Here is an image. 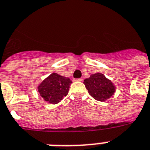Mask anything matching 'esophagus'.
Returning a JSON list of instances; mask_svg holds the SVG:
<instances>
[{
  "instance_id": "34e87169",
  "label": "esophagus",
  "mask_w": 150,
  "mask_h": 150,
  "mask_svg": "<svg viewBox=\"0 0 150 150\" xmlns=\"http://www.w3.org/2000/svg\"><path fill=\"white\" fill-rule=\"evenodd\" d=\"M74 81H80V82H81V81H83V79H82V78H79V79H75V80H74Z\"/></svg>"
}]
</instances>
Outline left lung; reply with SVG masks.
<instances>
[{
    "label": "left lung",
    "instance_id": "8db88e82",
    "mask_svg": "<svg viewBox=\"0 0 150 150\" xmlns=\"http://www.w3.org/2000/svg\"><path fill=\"white\" fill-rule=\"evenodd\" d=\"M83 83L90 96L101 102L110 98L116 91L114 84L101 73L91 74L90 77L84 80Z\"/></svg>",
    "mask_w": 150,
    "mask_h": 150
}]
</instances>
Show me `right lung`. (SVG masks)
Returning a JSON list of instances; mask_svg holds the SVG:
<instances>
[{
    "label": "right lung",
    "instance_id": "obj_1",
    "mask_svg": "<svg viewBox=\"0 0 150 150\" xmlns=\"http://www.w3.org/2000/svg\"><path fill=\"white\" fill-rule=\"evenodd\" d=\"M71 83L70 78L53 73L38 85V93L46 102L57 104L68 94Z\"/></svg>",
    "mask_w": 150,
    "mask_h": 150
}]
</instances>
